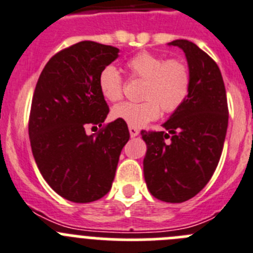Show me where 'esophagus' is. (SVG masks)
<instances>
[{"label": "esophagus", "mask_w": 253, "mask_h": 253, "mask_svg": "<svg viewBox=\"0 0 253 253\" xmlns=\"http://www.w3.org/2000/svg\"><path fill=\"white\" fill-rule=\"evenodd\" d=\"M128 129H129V135H131V137H136V136L140 133V129L136 128V127L133 126H128Z\"/></svg>", "instance_id": "1"}]
</instances>
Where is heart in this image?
Here are the masks:
<instances>
[{
    "label": "heart",
    "mask_w": 253,
    "mask_h": 253,
    "mask_svg": "<svg viewBox=\"0 0 253 253\" xmlns=\"http://www.w3.org/2000/svg\"><path fill=\"white\" fill-rule=\"evenodd\" d=\"M129 77L143 81L138 103L118 104L112 110V117L128 126L142 127L164 113H172L185 102L190 90V72L181 59H165L163 55L141 51L126 61ZM98 88L108 102H118L124 97V78L113 65L99 72Z\"/></svg>",
    "instance_id": "b5f03b06"
}]
</instances>
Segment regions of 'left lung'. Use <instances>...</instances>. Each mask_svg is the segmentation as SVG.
<instances>
[{
  "label": "left lung",
  "mask_w": 253,
  "mask_h": 253,
  "mask_svg": "<svg viewBox=\"0 0 253 253\" xmlns=\"http://www.w3.org/2000/svg\"><path fill=\"white\" fill-rule=\"evenodd\" d=\"M170 45L185 53L190 90L164 131H141L147 145L143 175L150 193L168 203H181L208 184L222 155L228 104L222 74L206 51L188 40Z\"/></svg>",
  "instance_id": "8db88e82"
}]
</instances>
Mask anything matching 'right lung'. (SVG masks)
I'll use <instances>...</instances> for the list:
<instances>
[{
    "label": "right lung",
    "instance_id": "add662e5",
    "mask_svg": "<svg viewBox=\"0 0 253 253\" xmlns=\"http://www.w3.org/2000/svg\"><path fill=\"white\" fill-rule=\"evenodd\" d=\"M118 51L94 42L65 47L47 61L34 90L29 117L34 159L54 192L74 203L110 192L129 138L125 121L103 124L110 108L98 88L99 72ZM88 124L101 128L88 136Z\"/></svg>",
    "mask_w": 253,
    "mask_h": 253
}]
</instances>
